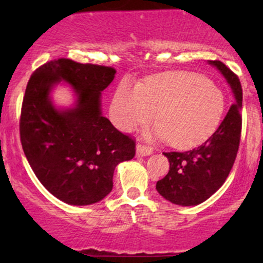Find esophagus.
<instances>
[{
	"instance_id": "obj_1",
	"label": "esophagus",
	"mask_w": 263,
	"mask_h": 263,
	"mask_svg": "<svg viewBox=\"0 0 263 263\" xmlns=\"http://www.w3.org/2000/svg\"><path fill=\"white\" fill-rule=\"evenodd\" d=\"M136 152H137L138 156H149L152 155L153 148L148 144L144 143H138L137 147H136Z\"/></svg>"
}]
</instances>
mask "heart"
<instances>
[{"instance_id":"b5f03b06","label":"heart","mask_w":263,"mask_h":263,"mask_svg":"<svg viewBox=\"0 0 263 263\" xmlns=\"http://www.w3.org/2000/svg\"><path fill=\"white\" fill-rule=\"evenodd\" d=\"M224 95L206 78L189 71H170L140 86L123 81L115 92L111 117L120 128L134 129L155 117V134L174 146H192L218 127Z\"/></svg>"}]
</instances>
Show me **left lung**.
Listing matches in <instances>:
<instances>
[{"mask_svg": "<svg viewBox=\"0 0 263 263\" xmlns=\"http://www.w3.org/2000/svg\"><path fill=\"white\" fill-rule=\"evenodd\" d=\"M221 71L234 93V104L220 126L204 143L184 152H163L170 161V172L157 182L156 189L171 203L183 206L198 205L209 199L229 177L242 127V87L234 71L220 60H210Z\"/></svg>", "mask_w": 263, "mask_h": 263, "instance_id": "1", "label": "left lung"}]
</instances>
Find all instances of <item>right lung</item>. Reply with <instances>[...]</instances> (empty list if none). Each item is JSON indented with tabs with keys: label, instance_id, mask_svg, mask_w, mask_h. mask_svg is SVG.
Segmentation results:
<instances>
[{
	"label": "right lung",
	"instance_id": "add662e5",
	"mask_svg": "<svg viewBox=\"0 0 263 263\" xmlns=\"http://www.w3.org/2000/svg\"><path fill=\"white\" fill-rule=\"evenodd\" d=\"M115 73L111 66L59 58L35 69L27 84L20 119L23 152L39 182L66 204L100 201L112 190L116 165L136 155L134 138L101 114V91ZM62 80L74 87L78 101L60 111L49 92Z\"/></svg>",
	"mask_w": 263,
	"mask_h": 263
}]
</instances>
